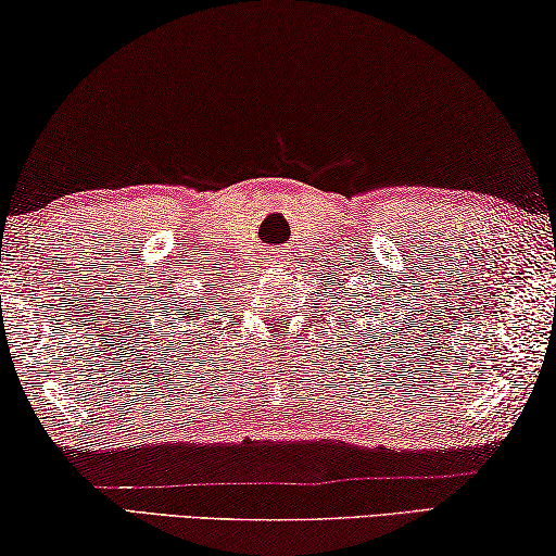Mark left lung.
<instances>
[{"label": "left lung", "instance_id": "8db88e82", "mask_svg": "<svg viewBox=\"0 0 556 556\" xmlns=\"http://www.w3.org/2000/svg\"><path fill=\"white\" fill-rule=\"evenodd\" d=\"M356 313H358V315H362V309H358V305H356ZM364 315H368V309H366V313H364Z\"/></svg>", "mask_w": 556, "mask_h": 556}]
</instances>
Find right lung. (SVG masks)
Masks as SVG:
<instances>
[{"label": "right lung", "mask_w": 556, "mask_h": 556, "mask_svg": "<svg viewBox=\"0 0 556 556\" xmlns=\"http://www.w3.org/2000/svg\"><path fill=\"white\" fill-rule=\"evenodd\" d=\"M202 313H204V307H200V309H198V315H202Z\"/></svg>", "instance_id": "add662e5"}]
</instances>
